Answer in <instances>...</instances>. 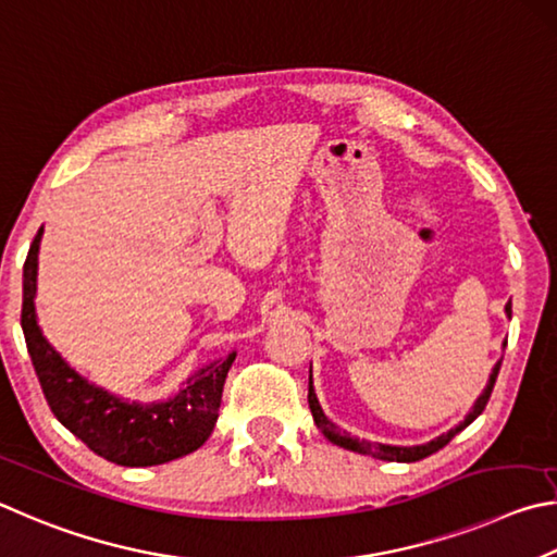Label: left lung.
Here are the masks:
<instances>
[{"mask_svg": "<svg viewBox=\"0 0 557 557\" xmlns=\"http://www.w3.org/2000/svg\"><path fill=\"white\" fill-rule=\"evenodd\" d=\"M506 315L511 318V304L506 306ZM504 345H506V343H504ZM499 367H502V362L494 364L492 374H490V382H486L482 396L474 401L472 411L465 416V421H462L460 425H455L453 431L443 433L441 437H435V441L425 443V445H413V447L382 445V443L359 441V437H352V435L343 433V431H339V428L323 413V408H320V404H318V396H315V388H313V372H310V376H308V406H310V413H313L315 425L320 428V431H323V435L327 437L330 443H335V445H339V447H345V450H352V453H359V455L379 457V460H388V462H416V460H423V457H428V455H433V453L441 450V447H445L447 443H450L457 433L465 431V428L470 425V423L474 421V418L484 411V406H486V401H490V396H492V388H494L496 376H499Z\"/></svg>", "mask_w": 557, "mask_h": 557, "instance_id": "obj_1", "label": "left lung"}]
</instances>
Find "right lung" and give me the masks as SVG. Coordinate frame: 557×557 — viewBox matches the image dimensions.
I'll return each mask as SVG.
<instances>
[{"instance_id":"right-lung-1","label":"right lung","mask_w":557,"mask_h":557,"mask_svg":"<svg viewBox=\"0 0 557 557\" xmlns=\"http://www.w3.org/2000/svg\"><path fill=\"white\" fill-rule=\"evenodd\" d=\"M41 234L44 227L24 261L22 330L53 416L95 455L122 467L163 465L198 450L218 423L222 386L237 352L198 369L178 394L159 404H129L90 384L67 367L38 327L34 298Z\"/></svg>"}]
</instances>
